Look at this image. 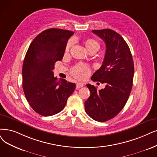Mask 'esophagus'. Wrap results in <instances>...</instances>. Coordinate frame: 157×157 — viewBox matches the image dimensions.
I'll return each mask as SVG.
<instances>
[{
  "instance_id": "esophagus-1",
  "label": "esophagus",
  "mask_w": 157,
  "mask_h": 157,
  "mask_svg": "<svg viewBox=\"0 0 157 157\" xmlns=\"http://www.w3.org/2000/svg\"><path fill=\"white\" fill-rule=\"evenodd\" d=\"M84 86V84L83 83H81V82H78L77 84L76 85V88L77 89H79L80 87H82Z\"/></svg>"
}]
</instances>
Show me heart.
I'll return each mask as SVG.
<instances>
[{
	"label": "heart",
	"instance_id": "obj_1",
	"mask_svg": "<svg viewBox=\"0 0 157 157\" xmlns=\"http://www.w3.org/2000/svg\"><path fill=\"white\" fill-rule=\"evenodd\" d=\"M71 44H72L71 40H70L67 42L66 47V52L69 51V49H70ZM85 44H86V46L87 49H90L92 48H99L98 42L94 39L87 40ZM71 73L73 76H74L75 77L82 79V78H84L88 76V75L90 73V70L89 66L87 64H84V63H79L77 65L74 66L71 69Z\"/></svg>",
	"mask_w": 157,
	"mask_h": 157
}]
</instances>
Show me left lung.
<instances>
[{"label": "left lung", "mask_w": 157, "mask_h": 157, "mask_svg": "<svg viewBox=\"0 0 157 157\" xmlns=\"http://www.w3.org/2000/svg\"><path fill=\"white\" fill-rule=\"evenodd\" d=\"M106 46L102 66L91 79L105 84V88L87 84L90 97L84 103L85 111L93 120L105 122L117 116L126 104L133 86L134 64L126 42L110 29L93 30Z\"/></svg>", "instance_id": "obj_1"}]
</instances>
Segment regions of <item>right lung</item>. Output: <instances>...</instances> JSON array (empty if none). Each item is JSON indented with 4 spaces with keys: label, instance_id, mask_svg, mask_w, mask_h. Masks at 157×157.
I'll return each instance as SVG.
<instances>
[{
    "label": "right lung",
    "instance_id": "right-lung-1",
    "mask_svg": "<svg viewBox=\"0 0 157 157\" xmlns=\"http://www.w3.org/2000/svg\"><path fill=\"white\" fill-rule=\"evenodd\" d=\"M74 32L50 28L37 35L28 49L22 66V88L32 109L42 116L58 113L75 89V84L57 80L53 70L62 60L68 39Z\"/></svg>",
    "mask_w": 157,
    "mask_h": 157
}]
</instances>
